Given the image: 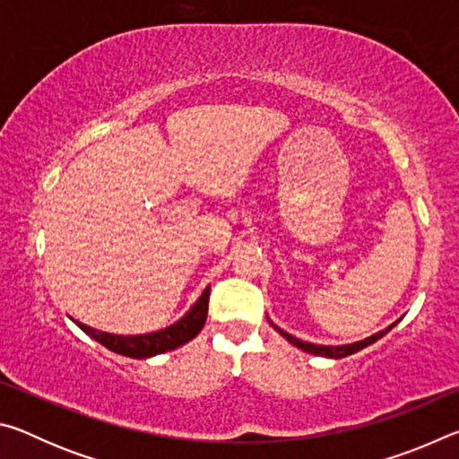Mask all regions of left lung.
I'll return each instance as SVG.
<instances>
[{
    "instance_id": "8db88e82",
    "label": "left lung",
    "mask_w": 459,
    "mask_h": 459,
    "mask_svg": "<svg viewBox=\"0 0 459 459\" xmlns=\"http://www.w3.org/2000/svg\"><path fill=\"white\" fill-rule=\"evenodd\" d=\"M271 325H273V328L281 333V336L285 338V340H290L293 346H298V348H301V351L304 352H309V354H316V356H328V359H344V356H351V354H354V352H359V351H362V348H367V346H370L372 342H377L378 338H383L385 333L393 328V325H388L386 330H383V332H377L375 336H370V338H364V340H360V342H354V344H344V346H317V344H312V342H301V340H298L295 336H291V333H287V332H283L281 328H277V325L271 322Z\"/></svg>"
}]
</instances>
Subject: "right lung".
Masks as SVG:
<instances>
[{"label": "right lung", "instance_id": "1", "mask_svg": "<svg viewBox=\"0 0 459 459\" xmlns=\"http://www.w3.org/2000/svg\"><path fill=\"white\" fill-rule=\"evenodd\" d=\"M208 295H211V285L206 287L198 298L196 304L186 314L182 320L168 325V328L152 333H139V336H117V333H107L95 328H89L87 324H79V328L89 333L91 338L100 342L108 351L129 356V359H150V356L169 352L180 348L186 342L198 336V332L204 328L206 314H208Z\"/></svg>", "mask_w": 459, "mask_h": 459}]
</instances>
